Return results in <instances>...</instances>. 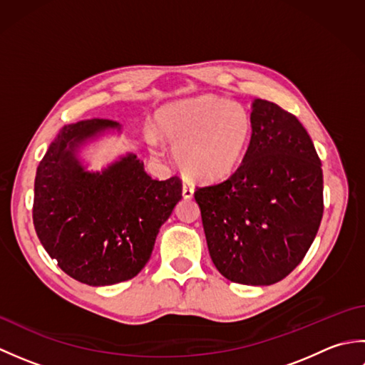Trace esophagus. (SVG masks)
<instances>
[{
    "mask_svg": "<svg viewBox=\"0 0 365 365\" xmlns=\"http://www.w3.org/2000/svg\"><path fill=\"white\" fill-rule=\"evenodd\" d=\"M182 192H183V197L185 199H191L192 196H195V188H192V185L188 180L183 182Z\"/></svg>",
    "mask_w": 365,
    "mask_h": 365,
    "instance_id": "1",
    "label": "esophagus"
}]
</instances>
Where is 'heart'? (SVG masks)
Returning <instances> with one entry per match:
<instances>
[{
    "mask_svg": "<svg viewBox=\"0 0 365 365\" xmlns=\"http://www.w3.org/2000/svg\"><path fill=\"white\" fill-rule=\"evenodd\" d=\"M155 133L175 147V161L185 174L213 183L227 178L242 163L252 119L242 103L197 96L161 106L155 113ZM155 143L150 136V144Z\"/></svg>",
    "mask_w": 365,
    "mask_h": 365,
    "instance_id": "obj_1",
    "label": "heart"
}]
</instances>
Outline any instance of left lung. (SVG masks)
I'll return each mask as SVG.
<instances>
[{
	"instance_id": "1",
	"label": "left lung",
	"mask_w": 365,
	"mask_h": 365,
	"mask_svg": "<svg viewBox=\"0 0 365 365\" xmlns=\"http://www.w3.org/2000/svg\"><path fill=\"white\" fill-rule=\"evenodd\" d=\"M252 135L226 182L197 188L210 257L232 282L271 285L311 247L323 216V170L311 136L268 100L251 106Z\"/></svg>"
}]
</instances>
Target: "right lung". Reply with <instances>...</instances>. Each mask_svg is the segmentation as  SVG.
<instances>
[{
	"mask_svg": "<svg viewBox=\"0 0 365 365\" xmlns=\"http://www.w3.org/2000/svg\"><path fill=\"white\" fill-rule=\"evenodd\" d=\"M122 125L110 119L64 125L38 163L33 221L50 257L92 287L135 277L149 262L160 227L182 199L178 177L153 180L135 153L89 170L83 145Z\"/></svg>",
	"mask_w": 365,
	"mask_h": 365,
	"instance_id": "add662e5",
	"label": "right lung"
}]
</instances>
